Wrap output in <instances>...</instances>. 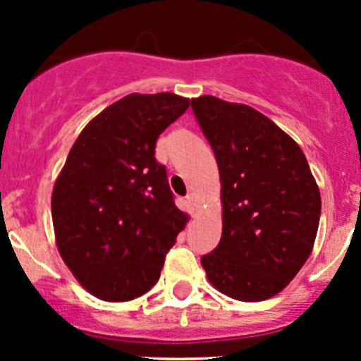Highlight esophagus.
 I'll return each instance as SVG.
<instances>
[{
	"instance_id": "1",
	"label": "esophagus",
	"mask_w": 361,
	"mask_h": 361,
	"mask_svg": "<svg viewBox=\"0 0 361 361\" xmlns=\"http://www.w3.org/2000/svg\"><path fill=\"white\" fill-rule=\"evenodd\" d=\"M187 202H188V209H190L192 216H195V214H197V197H195L194 194H188Z\"/></svg>"
}]
</instances>
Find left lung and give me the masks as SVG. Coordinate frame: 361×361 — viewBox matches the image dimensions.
I'll return each mask as SVG.
<instances>
[{
    "label": "left lung",
    "mask_w": 361,
    "mask_h": 361,
    "mask_svg": "<svg viewBox=\"0 0 361 361\" xmlns=\"http://www.w3.org/2000/svg\"><path fill=\"white\" fill-rule=\"evenodd\" d=\"M192 110L214 152L221 239L201 264L218 292L243 302L278 295L311 255L322 197L297 143L255 108L201 96Z\"/></svg>",
    "instance_id": "1"
}]
</instances>
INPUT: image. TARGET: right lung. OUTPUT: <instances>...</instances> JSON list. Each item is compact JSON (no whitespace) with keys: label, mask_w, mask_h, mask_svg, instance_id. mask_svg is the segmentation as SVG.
<instances>
[{"label":"right lung","mask_w":361,"mask_h":361,"mask_svg":"<svg viewBox=\"0 0 361 361\" xmlns=\"http://www.w3.org/2000/svg\"><path fill=\"white\" fill-rule=\"evenodd\" d=\"M190 99L129 94L94 116L76 137L52 192L56 245L80 285L106 302L141 297L159 281L185 228L157 137Z\"/></svg>","instance_id":"right-lung-1"}]
</instances>
